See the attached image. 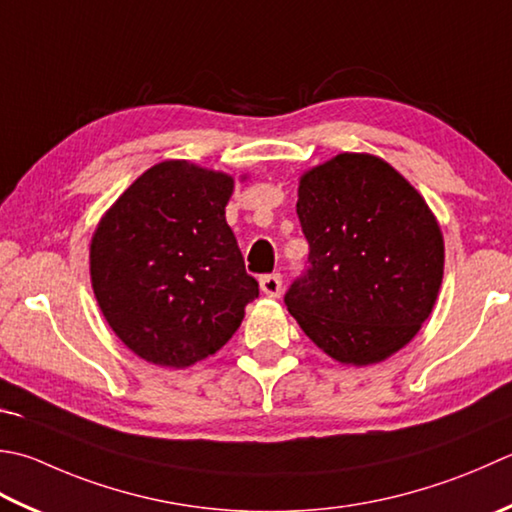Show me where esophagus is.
I'll list each match as a JSON object with an SVG mask.
<instances>
[{"instance_id":"1","label":"esophagus","mask_w":512,"mask_h":512,"mask_svg":"<svg viewBox=\"0 0 512 512\" xmlns=\"http://www.w3.org/2000/svg\"><path fill=\"white\" fill-rule=\"evenodd\" d=\"M259 286H262V290L268 297H279L282 295V275L279 273L262 275V279H259Z\"/></svg>"}]
</instances>
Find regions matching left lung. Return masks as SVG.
Returning a JSON list of instances; mask_svg holds the SVG:
<instances>
[{"mask_svg": "<svg viewBox=\"0 0 512 512\" xmlns=\"http://www.w3.org/2000/svg\"><path fill=\"white\" fill-rule=\"evenodd\" d=\"M308 266L284 304L342 364L382 362L417 335L442 286L444 239L422 195L373 155L344 153L299 182Z\"/></svg>", "mask_w": 512, "mask_h": 512, "instance_id": "obj_1", "label": "left lung"}]
</instances>
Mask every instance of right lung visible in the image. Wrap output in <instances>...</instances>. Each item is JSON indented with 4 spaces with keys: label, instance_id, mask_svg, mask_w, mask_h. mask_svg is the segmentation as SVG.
Returning a JSON list of instances; mask_svg holds the SVG:
<instances>
[{
    "label": "right lung",
    "instance_id": "right-lung-1",
    "mask_svg": "<svg viewBox=\"0 0 512 512\" xmlns=\"http://www.w3.org/2000/svg\"><path fill=\"white\" fill-rule=\"evenodd\" d=\"M233 179L162 162L104 215L90 244L97 304L150 364L186 368L235 335L259 295L226 224Z\"/></svg>",
    "mask_w": 512,
    "mask_h": 512
}]
</instances>
